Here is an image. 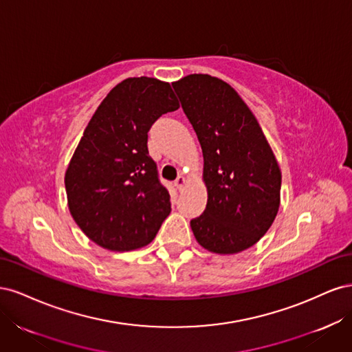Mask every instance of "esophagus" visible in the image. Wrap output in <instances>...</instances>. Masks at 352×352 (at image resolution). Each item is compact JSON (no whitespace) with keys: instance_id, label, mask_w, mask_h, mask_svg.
Segmentation results:
<instances>
[{"instance_id":"esophagus-1","label":"esophagus","mask_w":352,"mask_h":352,"mask_svg":"<svg viewBox=\"0 0 352 352\" xmlns=\"http://www.w3.org/2000/svg\"><path fill=\"white\" fill-rule=\"evenodd\" d=\"M186 184V177L185 176H177V179L175 180V186L177 189H182V186Z\"/></svg>"}]
</instances>
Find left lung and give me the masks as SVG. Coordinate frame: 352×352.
Segmentation results:
<instances>
[{
    "label": "left lung",
    "instance_id": "obj_1",
    "mask_svg": "<svg viewBox=\"0 0 352 352\" xmlns=\"http://www.w3.org/2000/svg\"><path fill=\"white\" fill-rule=\"evenodd\" d=\"M204 157L208 199L190 220L201 247L236 254L258 242L280 204L282 175L248 105L230 85L210 74L172 83Z\"/></svg>",
    "mask_w": 352,
    "mask_h": 352
}]
</instances>
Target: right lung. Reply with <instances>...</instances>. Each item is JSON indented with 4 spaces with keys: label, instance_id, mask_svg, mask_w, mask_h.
I'll list each match as a JSON object with an SVG mask.
<instances>
[{
    "label": "right lung",
    "instance_id": "obj_1",
    "mask_svg": "<svg viewBox=\"0 0 352 352\" xmlns=\"http://www.w3.org/2000/svg\"><path fill=\"white\" fill-rule=\"evenodd\" d=\"M177 109L168 83L129 78L110 91L89 120L65 185L74 221L100 247H145L170 214L168 190L146 144L155 120Z\"/></svg>",
    "mask_w": 352,
    "mask_h": 352
}]
</instances>
